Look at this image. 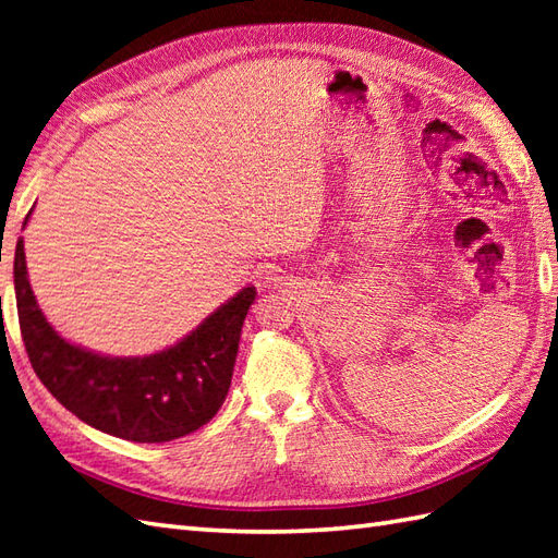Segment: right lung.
<instances>
[{
    "label": "right lung",
    "mask_w": 558,
    "mask_h": 558,
    "mask_svg": "<svg viewBox=\"0 0 558 558\" xmlns=\"http://www.w3.org/2000/svg\"><path fill=\"white\" fill-rule=\"evenodd\" d=\"M14 290L23 345L43 386L81 422L136 444L172 441L213 420L230 390L244 318L256 300V288H242L172 348L110 357L74 345L47 324L28 282L23 236Z\"/></svg>",
    "instance_id": "add662e5"
}]
</instances>
